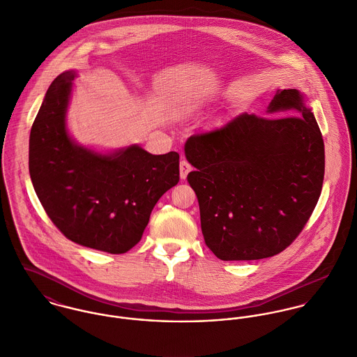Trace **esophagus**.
<instances>
[{"label": "esophagus", "mask_w": 357, "mask_h": 357, "mask_svg": "<svg viewBox=\"0 0 357 357\" xmlns=\"http://www.w3.org/2000/svg\"><path fill=\"white\" fill-rule=\"evenodd\" d=\"M191 170H192V166L187 160L180 162V177H181V180H185Z\"/></svg>", "instance_id": "esophagus-1"}]
</instances>
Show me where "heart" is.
Here are the masks:
<instances>
[{
  "label": "heart",
  "mask_w": 357,
  "mask_h": 357,
  "mask_svg": "<svg viewBox=\"0 0 357 357\" xmlns=\"http://www.w3.org/2000/svg\"><path fill=\"white\" fill-rule=\"evenodd\" d=\"M202 105L204 104L201 100H187V102L178 104L177 112H178V115H181L184 118H190V116H194L195 114H198L201 111Z\"/></svg>",
  "instance_id": "obj_1"
}]
</instances>
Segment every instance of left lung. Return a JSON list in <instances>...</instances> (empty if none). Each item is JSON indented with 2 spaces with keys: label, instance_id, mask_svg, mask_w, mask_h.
Returning <instances> with one entry per match:
<instances>
[{
  "label": "left lung",
  "instance_id": "obj_1",
  "mask_svg": "<svg viewBox=\"0 0 357 357\" xmlns=\"http://www.w3.org/2000/svg\"><path fill=\"white\" fill-rule=\"evenodd\" d=\"M266 114L279 118L242 114L184 146L204 242L222 261L283 252L321 192L324 143L305 95L279 89Z\"/></svg>",
  "mask_w": 357,
  "mask_h": 357
}]
</instances>
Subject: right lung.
Returning a JSON list of instances; mask_svg holds the SVG:
<instances>
[{
    "label": "right lung",
    "mask_w": 357,
    "mask_h": 357,
    "mask_svg": "<svg viewBox=\"0 0 357 357\" xmlns=\"http://www.w3.org/2000/svg\"><path fill=\"white\" fill-rule=\"evenodd\" d=\"M74 70L52 82L30 132L29 170L52 222L70 241L111 255L136 246L159 198L180 180L178 153L137 144L99 153L67 129Z\"/></svg>",
    "instance_id": "1"
}]
</instances>
